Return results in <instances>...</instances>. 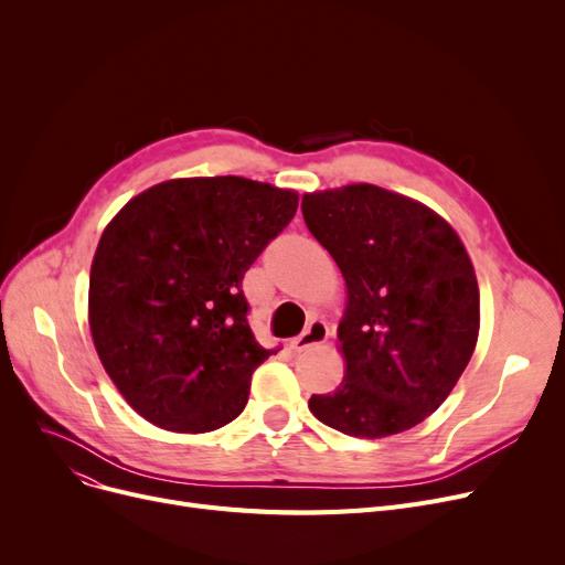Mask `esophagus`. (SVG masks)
<instances>
[{
	"instance_id": "obj_1",
	"label": "esophagus",
	"mask_w": 565,
	"mask_h": 565,
	"mask_svg": "<svg viewBox=\"0 0 565 565\" xmlns=\"http://www.w3.org/2000/svg\"><path fill=\"white\" fill-rule=\"evenodd\" d=\"M328 337H330L328 322L313 320V322H309V328H307L300 337L290 339V341H288V345H290L295 352H302V350H307V348H311V345H320V343H324V341H328Z\"/></svg>"
}]
</instances>
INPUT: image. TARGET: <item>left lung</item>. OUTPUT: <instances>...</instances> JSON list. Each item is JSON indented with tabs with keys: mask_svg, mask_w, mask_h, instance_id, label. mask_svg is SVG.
Returning a JSON list of instances; mask_svg holds the SVG:
<instances>
[{
	"mask_svg": "<svg viewBox=\"0 0 565 565\" xmlns=\"http://www.w3.org/2000/svg\"><path fill=\"white\" fill-rule=\"evenodd\" d=\"M302 215L345 281L343 380L309 409L350 437L409 430L447 401L479 341V281L460 235L422 201L371 183L307 192Z\"/></svg>",
	"mask_w": 565,
	"mask_h": 565,
	"instance_id": "left-lung-1",
	"label": "left lung"
}]
</instances>
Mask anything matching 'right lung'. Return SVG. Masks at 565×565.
Segmentation results:
<instances>
[{
  "mask_svg": "<svg viewBox=\"0 0 565 565\" xmlns=\"http://www.w3.org/2000/svg\"><path fill=\"white\" fill-rule=\"evenodd\" d=\"M298 199L243 175L171 178L105 226L88 277V328L139 417L196 435L245 409L252 373L275 350L249 330L243 277Z\"/></svg>",
  "mask_w": 565,
  "mask_h": 565,
  "instance_id": "1",
  "label": "right lung"
}]
</instances>
